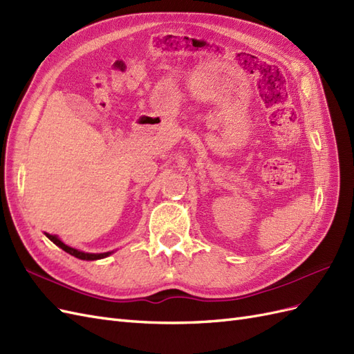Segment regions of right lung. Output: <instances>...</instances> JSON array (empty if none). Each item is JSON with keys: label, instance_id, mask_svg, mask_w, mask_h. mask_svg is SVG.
I'll use <instances>...</instances> for the list:
<instances>
[{"label": "right lung", "instance_id": "1", "mask_svg": "<svg viewBox=\"0 0 354 354\" xmlns=\"http://www.w3.org/2000/svg\"><path fill=\"white\" fill-rule=\"evenodd\" d=\"M44 234H46V237H47L48 240H52L56 246H59L60 249L65 250L66 254L73 255V257H75V258H78V259H84V261H96V259H102V258L109 257L111 254H114V250H111V252H104V254H88V252L78 250V249H75V248H71V246L65 245L64 241L60 240L56 234H48V233H44Z\"/></svg>", "mask_w": 354, "mask_h": 354}]
</instances>
